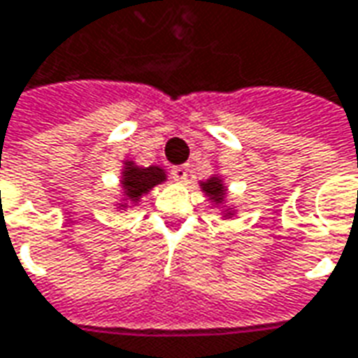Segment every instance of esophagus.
<instances>
[{"label": "esophagus", "mask_w": 358, "mask_h": 358, "mask_svg": "<svg viewBox=\"0 0 358 358\" xmlns=\"http://www.w3.org/2000/svg\"><path fill=\"white\" fill-rule=\"evenodd\" d=\"M171 175H173L175 181H185L189 177V167L187 165H175L171 169Z\"/></svg>", "instance_id": "esophagus-1"}]
</instances>
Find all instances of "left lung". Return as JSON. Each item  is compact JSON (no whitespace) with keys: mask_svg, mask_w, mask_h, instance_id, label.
I'll list each match as a JSON object with an SVG mask.
<instances>
[{"mask_svg":"<svg viewBox=\"0 0 358 358\" xmlns=\"http://www.w3.org/2000/svg\"><path fill=\"white\" fill-rule=\"evenodd\" d=\"M201 191L204 196L212 203V206H218L220 208L222 218H234L236 216V208H231L226 204V196H228V187L224 183V177L220 173L210 175L208 179H204L199 183Z\"/></svg>","mask_w":358,"mask_h":358,"instance_id":"1","label":"left lung"}]
</instances>
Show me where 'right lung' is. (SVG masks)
<instances>
[{
    "mask_svg": "<svg viewBox=\"0 0 358 358\" xmlns=\"http://www.w3.org/2000/svg\"><path fill=\"white\" fill-rule=\"evenodd\" d=\"M167 181V171L159 165H138L132 157L122 162L120 169V201L117 203L118 210H128L136 206L142 196L148 194L154 187Z\"/></svg>",
    "mask_w": 358,
    "mask_h": 358,
    "instance_id": "right-lung-1",
    "label": "right lung"
}]
</instances>
